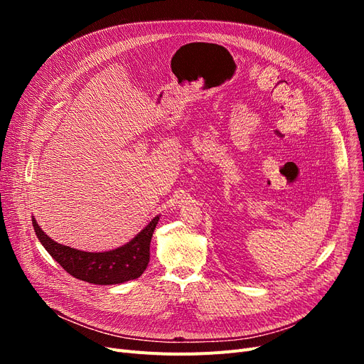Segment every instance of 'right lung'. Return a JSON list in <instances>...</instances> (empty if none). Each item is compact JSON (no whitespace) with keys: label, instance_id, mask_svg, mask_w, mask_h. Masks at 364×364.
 <instances>
[{"label":"right lung","instance_id":"right-lung-1","mask_svg":"<svg viewBox=\"0 0 364 364\" xmlns=\"http://www.w3.org/2000/svg\"><path fill=\"white\" fill-rule=\"evenodd\" d=\"M158 220L159 215L127 245L107 252H83L59 245L43 232L35 218L31 222L42 246L71 277L97 285H112L136 279L147 269L150 241Z\"/></svg>","mask_w":364,"mask_h":364}]
</instances>
